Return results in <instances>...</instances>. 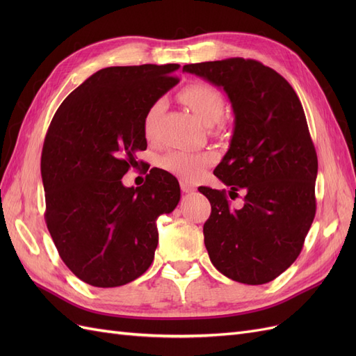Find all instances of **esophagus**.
Wrapping results in <instances>:
<instances>
[{
	"label": "esophagus",
	"instance_id": "1",
	"mask_svg": "<svg viewBox=\"0 0 356 356\" xmlns=\"http://www.w3.org/2000/svg\"><path fill=\"white\" fill-rule=\"evenodd\" d=\"M179 186H181L182 193H193V191H195V186L188 184L187 181H181V182H179Z\"/></svg>",
	"mask_w": 356,
	"mask_h": 356
}]
</instances>
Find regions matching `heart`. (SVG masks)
<instances>
[{
    "instance_id": "b5f03b06",
    "label": "heart",
    "mask_w": 356,
    "mask_h": 356,
    "mask_svg": "<svg viewBox=\"0 0 356 356\" xmlns=\"http://www.w3.org/2000/svg\"><path fill=\"white\" fill-rule=\"evenodd\" d=\"M181 101L188 105L200 120L212 126L220 120L224 111L222 95L207 83H191L186 86L179 93ZM165 108V102L157 99L148 106L144 115L143 126L147 138H152L156 131L159 117ZM213 161V156L209 153H188V152H169L159 159V166L184 181L197 179L203 170Z\"/></svg>"
}]
</instances>
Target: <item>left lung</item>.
Segmentation results:
<instances>
[{"label":"left lung","instance_id":"left-lung-1","mask_svg":"<svg viewBox=\"0 0 356 356\" xmlns=\"http://www.w3.org/2000/svg\"><path fill=\"white\" fill-rule=\"evenodd\" d=\"M182 71L221 88L234 113L229 152L213 174L232 199L242 190L245 203L232 209L225 190L199 188L211 202L203 225L211 261L236 282H270L297 260L316 212L318 157L303 106L281 74L254 59L190 63Z\"/></svg>","mask_w":356,"mask_h":356}]
</instances>
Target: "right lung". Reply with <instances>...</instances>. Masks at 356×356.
I'll list each match as a JSON object with an SVG mask.
<instances>
[{
  "mask_svg": "<svg viewBox=\"0 0 356 356\" xmlns=\"http://www.w3.org/2000/svg\"><path fill=\"white\" fill-rule=\"evenodd\" d=\"M178 63L110 67L72 90L41 153L46 224L70 270L98 288L122 286L154 260L156 220L179 202L174 175L153 168L141 187L122 178L147 148L148 106L179 81Z\"/></svg>",
  "mask_w": 356,
  "mask_h": 356,
  "instance_id": "obj_1",
  "label": "right lung"
}]
</instances>
